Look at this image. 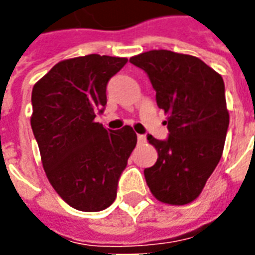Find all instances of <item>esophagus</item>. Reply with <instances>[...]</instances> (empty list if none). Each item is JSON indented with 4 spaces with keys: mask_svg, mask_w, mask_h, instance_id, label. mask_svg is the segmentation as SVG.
I'll use <instances>...</instances> for the list:
<instances>
[{
    "mask_svg": "<svg viewBox=\"0 0 255 255\" xmlns=\"http://www.w3.org/2000/svg\"><path fill=\"white\" fill-rule=\"evenodd\" d=\"M144 142H146V136L144 135H138V143L143 144Z\"/></svg>",
    "mask_w": 255,
    "mask_h": 255,
    "instance_id": "esophagus-1",
    "label": "esophagus"
}]
</instances>
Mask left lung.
I'll list each match as a JSON object with an SVG mask.
<instances>
[{
    "label": "left lung",
    "mask_w": 255,
    "mask_h": 255,
    "mask_svg": "<svg viewBox=\"0 0 255 255\" xmlns=\"http://www.w3.org/2000/svg\"><path fill=\"white\" fill-rule=\"evenodd\" d=\"M149 75L155 101L165 112L169 138L147 136L157 150L144 179L155 199L187 205L202 192L223 155L230 113L224 80L198 57L150 50L129 58Z\"/></svg>",
    "instance_id": "8db88e82"
}]
</instances>
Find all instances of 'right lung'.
I'll use <instances>...</instances> for the list:
<instances>
[{
	"mask_svg": "<svg viewBox=\"0 0 255 255\" xmlns=\"http://www.w3.org/2000/svg\"><path fill=\"white\" fill-rule=\"evenodd\" d=\"M128 60L89 54L63 60L32 89L31 128L49 182L82 212L116 199L119 177L136 146L132 127L106 129L94 120L106 105V84Z\"/></svg>",
	"mask_w": 255,
	"mask_h": 255,
	"instance_id": "add662e5",
	"label": "right lung"
}]
</instances>
